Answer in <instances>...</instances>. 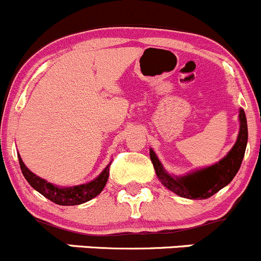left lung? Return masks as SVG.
Returning <instances> with one entry per match:
<instances>
[{
    "label": "left lung",
    "mask_w": 261,
    "mask_h": 261,
    "mask_svg": "<svg viewBox=\"0 0 261 261\" xmlns=\"http://www.w3.org/2000/svg\"><path fill=\"white\" fill-rule=\"evenodd\" d=\"M239 119L240 132L237 141L227 156L212 166L193 171L185 176H171L167 174L156 153L149 149L154 171L162 184L175 194L188 199H207L229 184L240 170L247 144V122L244 109H240Z\"/></svg>",
    "instance_id": "1"
}]
</instances>
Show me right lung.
Masks as SVG:
<instances>
[{"label":"right lung","instance_id":"obj_1","mask_svg":"<svg viewBox=\"0 0 261 261\" xmlns=\"http://www.w3.org/2000/svg\"><path fill=\"white\" fill-rule=\"evenodd\" d=\"M19 157V164L21 167V171L24 177L27 179V181L34 188L37 192H39L40 194L44 195L45 198H48L49 200H51L53 203L59 205H77L82 204V203H86L89 200H91L92 198H95L96 195H99L101 193V190L104 189V187L107 185L108 177H109V167L110 162L104 170H102L101 174L96 177L92 181L87 182V184L82 185H76V187H69V188H62V187H56V185L50 184L46 180L42 179V177L37 176L34 172L30 171L25 164L22 162V159L20 157V154L17 153Z\"/></svg>","mask_w":261,"mask_h":261}]
</instances>
